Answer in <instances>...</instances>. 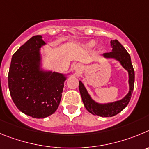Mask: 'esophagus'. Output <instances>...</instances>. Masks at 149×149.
I'll return each mask as SVG.
<instances>
[{
	"label": "esophagus",
	"instance_id": "obj_1",
	"mask_svg": "<svg viewBox=\"0 0 149 149\" xmlns=\"http://www.w3.org/2000/svg\"><path fill=\"white\" fill-rule=\"evenodd\" d=\"M81 68H82V67H81V65H80V64H76V65L74 66L75 71L77 72V73H79V72L81 71Z\"/></svg>",
	"mask_w": 149,
	"mask_h": 149
}]
</instances>
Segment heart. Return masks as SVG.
Listing matches in <instances>:
<instances>
[{
    "instance_id": "heart-1",
    "label": "heart",
    "mask_w": 149,
    "mask_h": 149,
    "mask_svg": "<svg viewBox=\"0 0 149 149\" xmlns=\"http://www.w3.org/2000/svg\"><path fill=\"white\" fill-rule=\"evenodd\" d=\"M94 45H95L94 41H91V42H90V43H89V46H91V47L94 46Z\"/></svg>"
}]
</instances>
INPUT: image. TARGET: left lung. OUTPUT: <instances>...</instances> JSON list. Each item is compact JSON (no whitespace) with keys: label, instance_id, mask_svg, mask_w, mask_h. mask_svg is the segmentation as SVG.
<instances>
[{"label":"left lung","instance_id":"1","mask_svg":"<svg viewBox=\"0 0 149 149\" xmlns=\"http://www.w3.org/2000/svg\"><path fill=\"white\" fill-rule=\"evenodd\" d=\"M111 47L113 48L112 51L110 53H104L103 56L107 58H116V60L120 61L123 68L128 70L129 74V93L125 96V97L120 101L108 103V104H100L95 102L91 99L87 90L84 88V84L81 81H79V84L81 99L85 108L92 114L98 115L102 117H108V116L111 117L121 112L128 105L134 88V70L131 63L129 53L117 40H111Z\"/></svg>","mask_w":149,"mask_h":149}]
</instances>
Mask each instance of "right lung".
I'll return each instance as SVG.
<instances>
[{
  "label": "right lung",
  "instance_id": "right-lung-1",
  "mask_svg": "<svg viewBox=\"0 0 149 149\" xmlns=\"http://www.w3.org/2000/svg\"><path fill=\"white\" fill-rule=\"evenodd\" d=\"M45 44L41 36L28 40L13 54L8 74L9 92L16 107L37 119L57 110L66 79L61 73L38 70L39 48Z\"/></svg>",
  "mask_w": 149,
  "mask_h": 149
}]
</instances>
